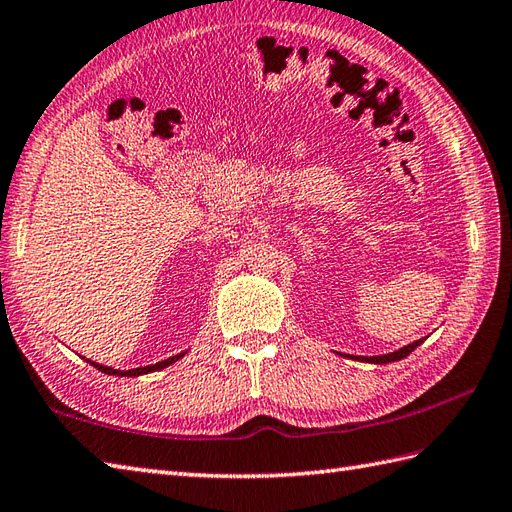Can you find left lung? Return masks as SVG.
I'll return each instance as SVG.
<instances>
[{
  "instance_id": "left-lung-1",
  "label": "left lung",
  "mask_w": 512,
  "mask_h": 512,
  "mask_svg": "<svg viewBox=\"0 0 512 512\" xmlns=\"http://www.w3.org/2000/svg\"><path fill=\"white\" fill-rule=\"evenodd\" d=\"M423 340H425V338L414 340V342L406 344V347H401V349L392 351V353H386V355H371V358H368V355H344V358H353V360L368 362V364H390V362H397V360L406 358V355H410L414 349H417Z\"/></svg>"
}]
</instances>
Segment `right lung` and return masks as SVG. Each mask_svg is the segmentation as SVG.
I'll return each mask as SVG.
<instances>
[{
	"mask_svg": "<svg viewBox=\"0 0 512 512\" xmlns=\"http://www.w3.org/2000/svg\"><path fill=\"white\" fill-rule=\"evenodd\" d=\"M183 355H185V351L178 353V355H172V358H168V360H161V362H157V364H148V366H139V368H128V371H120V368L104 366V364L91 362V360H87V362H89L91 366L98 368V371L106 373V375H115V377H139V375H148V373H154V371H161V368H168V366L174 364L176 360H181Z\"/></svg>",
	"mask_w": 512,
	"mask_h": 512,
	"instance_id": "obj_1",
	"label": "right lung"
}]
</instances>
